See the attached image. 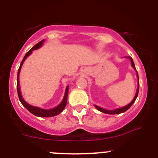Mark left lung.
<instances>
[{
	"label": "left lung",
	"mask_w": 158,
	"mask_h": 158,
	"mask_svg": "<svg viewBox=\"0 0 158 158\" xmlns=\"http://www.w3.org/2000/svg\"><path fill=\"white\" fill-rule=\"evenodd\" d=\"M128 58L130 59L131 62V66L132 67L134 68L135 70H136V68H135V63H134V61L133 60H132L131 57L128 56ZM137 72V70H136ZM137 77H138V89H137V92H136V94H135V98H133V100H132L131 102L128 105V106H125V107H122V108H119V109H114V110H106V109H102V108L101 107H98V106H95V107L98 110V111H102V112L103 113H106V114H121V113H123L125 112V111H126L127 110H128L129 108L131 107V106L133 105V103L135 102V100H136L137 97H138V91H139V78H138V72H137Z\"/></svg>",
	"instance_id": "left-lung-1"
}]
</instances>
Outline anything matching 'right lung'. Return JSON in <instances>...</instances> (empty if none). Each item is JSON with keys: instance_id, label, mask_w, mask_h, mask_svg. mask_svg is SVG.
Segmentation results:
<instances>
[{"instance_id": "1", "label": "right lung", "mask_w": 158, "mask_h": 158, "mask_svg": "<svg viewBox=\"0 0 158 158\" xmlns=\"http://www.w3.org/2000/svg\"><path fill=\"white\" fill-rule=\"evenodd\" d=\"M44 42V40H41L40 42L38 43L37 44H36L34 47H32V48L30 49L27 52L26 55H25L24 57H23V60H22L21 63H20V67H19L18 69V72H17V94H18V97L20 102L22 103V105H23V106H24V107L26 108V109H27L30 113H32V114H34V115L38 116V117H52V116L57 115V114H59L60 113H61L62 111H63V109H65V107H66V103H67L69 85L66 87V92H65V95H64V97H63V101H62V102L60 103L58 106H56V107L52 109H40V108L35 107V106H30V105H29L27 102H26L24 101V99H23V97H22L21 92H20V82H19V76H20V69H21L22 65H23V62H24L25 60L27 58V56H29L30 54L32 53L33 50H34V49H39L40 47H41V46L43 45Z\"/></svg>"}]
</instances>
